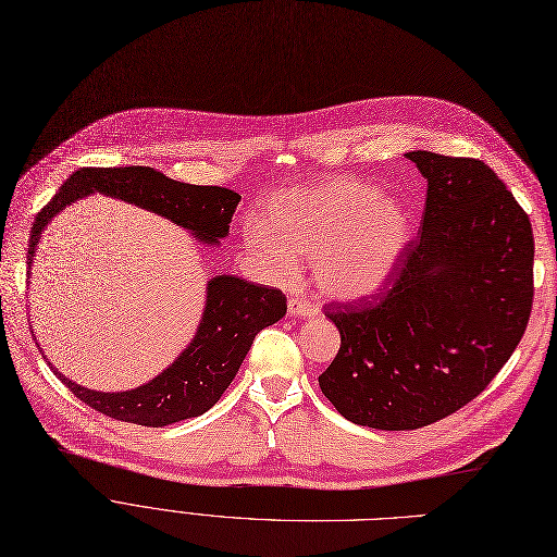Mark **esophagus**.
<instances>
[{
    "mask_svg": "<svg viewBox=\"0 0 557 557\" xmlns=\"http://www.w3.org/2000/svg\"><path fill=\"white\" fill-rule=\"evenodd\" d=\"M289 312H293L295 317H304V320H308V317H314L317 312H320V308H317L312 301L308 299H301V297H293L289 299Z\"/></svg>",
    "mask_w": 557,
    "mask_h": 557,
    "instance_id": "34e87169",
    "label": "esophagus"
}]
</instances>
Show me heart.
I'll list each match as a JSON object with an SVG mask.
<instances>
[{
	"instance_id": "b5f03b06",
	"label": "heart",
	"mask_w": 557,
	"mask_h": 557,
	"mask_svg": "<svg viewBox=\"0 0 557 557\" xmlns=\"http://www.w3.org/2000/svg\"><path fill=\"white\" fill-rule=\"evenodd\" d=\"M406 208L351 176L274 193L260 220L243 228V245L274 276H289L297 258L314 260V281L335 299H360L389 278L410 243Z\"/></svg>"
}]
</instances>
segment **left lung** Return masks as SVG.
Segmentation results:
<instances>
[{"mask_svg": "<svg viewBox=\"0 0 557 557\" xmlns=\"http://www.w3.org/2000/svg\"><path fill=\"white\" fill-rule=\"evenodd\" d=\"M429 181L421 231L383 293L329 304L339 351L320 376L335 410L412 431L479 396L517 349L533 310V226L492 168L410 151Z\"/></svg>", "mask_w": 557, "mask_h": 557, "instance_id": "left-lung-1", "label": "left lung"}]
</instances>
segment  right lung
Returning a JSON list of instances; mask_svg holds the SVG:
<instances>
[{
  "instance_id": "add662e5",
  "label": "right lung",
  "mask_w": 557,
  "mask_h": 557,
  "mask_svg": "<svg viewBox=\"0 0 557 557\" xmlns=\"http://www.w3.org/2000/svg\"><path fill=\"white\" fill-rule=\"evenodd\" d=\"M92 193L124 199L188 228L199 243H220L228 233L240 195L218 185H190L174 181L153 168H82L40 210L29 237V262L45 226L76 199ZM287 310L281 289L256 285L237 276H215L208 281L206 308L195 339L163 374L128 392H95L76 385L63 374L57 376L78 401L117 421L138 426H168V423L199 417L213 408L235 379L253 337L278 322Z\"/></svg>"
}]
</instances>
